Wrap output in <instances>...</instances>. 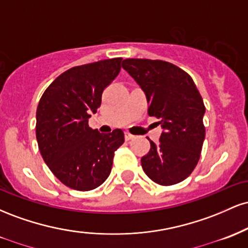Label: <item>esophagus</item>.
Masks as SVG:
<instances>
[{"mask_svg": "<svg viewBox=\"0 0 248 248\" xmlns=\"http://www.w3.org/2000/svg\"><path fill=\"white\" fill-rule=\"evenodd\" d=\"M134 138V135H132V134L130 133H128V132H126L124 133V139H126L127 141H129V140H132V139Z\"/></svg>", "mask_w": 248, "mask_h": 248, "instance_id": "esophagus-1", "label": "esophagus"}]
</instances>
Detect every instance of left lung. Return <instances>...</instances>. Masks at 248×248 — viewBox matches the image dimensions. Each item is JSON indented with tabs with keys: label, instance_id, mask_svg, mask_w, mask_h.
I'll return each instance as SVG.
<instances>
[{
	"label": "left lung",
	"instance_id": "1",
	"mask_svg": "<svg viewBox=\"0 0 248 248\" xmlns=\"http://www.w3.org/2000/svg\"><path fill=\"white\" fill-rule=\"evenodd\" d=\"M122 67L146 94L148 114L157 118L163 132L160 143L150 141L141 158L146 175L160 186L184 181L199 161L205 139L203 99L192 78L171 62L124 59Z\"/></svg>",
	"mask_w": 248,
	"mask_h": 248
}]
</instances>
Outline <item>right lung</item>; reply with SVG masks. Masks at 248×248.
Wrapping results in <instances>:
<instances>
[{"instance_id":"right-lung-1","label":"right lung","mask_w":248,"mask_h":248,"mask_svg":"<svg viewBox=\"0 0 248 248\" xmlns=\"http://www.w3.org/2000/svg\"><path fill=\"white\" fill-rule=\"evenodd\" d=\"M121 61L105 59L65 71L39 100V152L53 175L71 189L88 191L101 186L112 170L114 152L124 142L121 129L101 134L88 126L102 92L120 72Z\"/></svg>"}]
</instances>
